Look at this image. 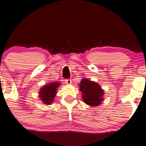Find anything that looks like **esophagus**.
Here are the masks:
<instances>
[{
    "label": "esophagus",
    "instance_id": "1",
    "mask_svg": "<svg viewBox=\"0 0 146 146\" xmlns=\"http://www.w3.org/2000/svg\"><path fill=\"white\" fill-rule=\"evenodd\" d=\"M65 82L66 84H71V83H72V80H71V79H66L65 80Z\"/></svg>",
    "mask_w": 146,
    "mask_h": 146
}]
</instances>
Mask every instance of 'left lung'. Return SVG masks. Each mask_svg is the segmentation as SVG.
<instances>
[{"instance_id":"obj_1","label":"left lung","mask_w":146,"mask_h":146,"mask_svg":"<svg viewBox=\"0 0 146 146\" xmlns=\"http://www.w3.org/2000/svg\"><path fill=\"white\" fill-rule=\"evenodd\" d=\"M80 84V91L82 93V97L84 102L91 106L100 104L103 100L104 91L99 84L86 78L82 79Z\"/></svg>"}]
</instances>
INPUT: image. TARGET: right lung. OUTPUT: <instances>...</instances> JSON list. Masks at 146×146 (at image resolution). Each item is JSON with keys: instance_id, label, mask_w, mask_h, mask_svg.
I'll use <instances>...</instances> for the list:
<instances>
[{"instance_id": "add662e5", "label": "right lung", "mask_w": 146, "mask_h": 146, "mask_svg": "<svg viewBox=\"0 0 146 146\" xmlns=\"http://www.w3.org/2000/svg\"><path fill=\"white\" fill-rule=\"evenodd\" d=\"M60 84L58 82H54L46 84L42 88H41L39 96L45 104H50L53 102V98L56 93V90H57L56 88Z\"/></svg>"}]
</instances>
